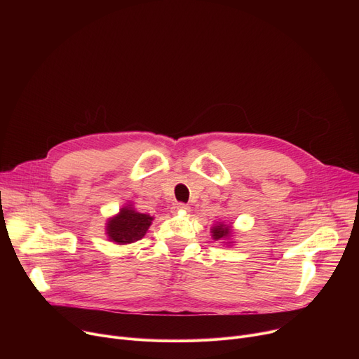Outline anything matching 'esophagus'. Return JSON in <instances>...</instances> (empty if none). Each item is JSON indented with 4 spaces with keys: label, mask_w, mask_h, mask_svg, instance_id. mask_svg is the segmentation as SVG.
<instances>
[{
    "label": "esophagus",
    "mask_w": 359,
    "mask_h": 359,
    "mask_svg": "<svg viewBox=\"0 0 359 359\" xmlns=\"http://www.w3.org/2000/svg\"><path fill=\"white\" fill-rule=\"evenodd\" d=\"M187 210H189V206H187L186 203H182V202L173 203V206H172V212L173 214H177L180 211H187Z\"/></svg>",
    "instance_id": "1"
}]
</instances>
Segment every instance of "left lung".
Segmentation results:
<instances>
[{
	"instance_id": "left-lung-1",
	"label": "left lung",
	"mask_w": 359,
	"mask_h": 359,
	"mask_svg": "<svg viewBox=\"0 0 359 359\" xmlns=\"http://www.w3.org/2000/svg\"><path fill=\"white\" fill-rule=\"evenodd\" d=\"M211 233H212V238H214L215 241H218V240L230 238L233 231H231V227H230V225H224L222 222H218V224H215V225H214L212 230H211Z\"/></svg>"
}]
</instances>
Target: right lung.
Segmentation results:
<instances>
[{
  "label": "right lung",
  "instance_id": "right-lung-1",
  "mask_svg": "<svg viewBox=\"0 0 359 359\" xmlns=\"http://www.w3.org/2000/svg\"><path fill=\"white\" fill-rule=\"evenodd\" d=\"M153 219V217L137 212L132 205H128L107 221L106 234L110 241L116 244L135 243L145 236Z\"/></svg>",
  "mask_w": 359,
  "mask_h": 359
}]
</instances>
